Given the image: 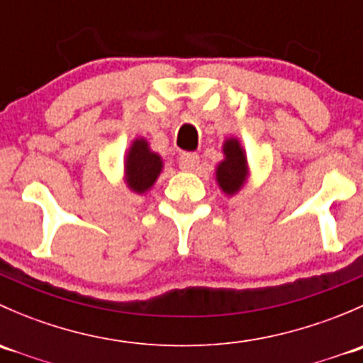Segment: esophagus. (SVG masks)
Segmentation results:
<instances>
[{"mask_svg": "<svg viewBox=\"0 0 363 363\" xmlns=\"http://www.w3.org/2000/svg\"><path fill=\"white\" fill-rule=\"evenodd\" d=\"M199 155H195V152H184V155H181V158H179V167L184 172H193L199 167Z\"/></svg>", "mask_w": 363, "mask_h": 363, "instance_id": "1", "label": "esophagus"}]
</instances>
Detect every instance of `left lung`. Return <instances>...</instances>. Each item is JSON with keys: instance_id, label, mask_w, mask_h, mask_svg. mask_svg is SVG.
Returning a JSON list of instances; mask_svg holds the SVG:
<instances>
[{"instance_id": "left-lung-1", "label": "left lung", "mask_w": 363, "mask_h": 363, "mask_svg": "<svg viewBox=\"0 0 363 363\" xmlns=\"http://www.w3.org/2000/svg\"><path fill=\"white\" fill-rule=\"evenodd\" d=\"M223 158L216 167V182L226 196H235L250 179V163L246 149L237 137H228L223 142Z\"/></svg>"}]
</instances>
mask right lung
<instances>
[{
	"mask_svg": "<svg viewBox=\"0 0 363 363\" xmlns=\"http://www.w3.org/2000/svg\"><path fill=\"white\" fill-rule=\"evenodd\" d=\"M163 167V158L152 151L147 138H133L124 155V184L135 195H145L158 181Z\"/></svg>",
	"mask_w": 363,
	"mask_h": 363,
	"instance_id": "obj_1",
	"label": "right lung"
}]
</instances>
